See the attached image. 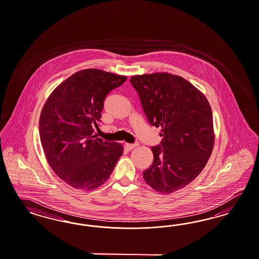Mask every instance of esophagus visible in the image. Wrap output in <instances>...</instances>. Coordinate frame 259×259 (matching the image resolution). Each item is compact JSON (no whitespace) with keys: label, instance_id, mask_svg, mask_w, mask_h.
Wrapping results in <instances>:
<instances>
[{"label":"esophagus","instance_id":"34e87169","mask_svg":"<svg viewBox=\"0 0 259 259\" xmlns=\"http://www.w3.org/2000/svg\"><path fill=\"white\" fill-rule=\"evenodd\" d=\"M137 146H138V143H137V142L134 144H125V148H126L128 151H132V150H134V148H136Z\"/></svg>","mask_w":259,"mask_h":259}]
</instances>
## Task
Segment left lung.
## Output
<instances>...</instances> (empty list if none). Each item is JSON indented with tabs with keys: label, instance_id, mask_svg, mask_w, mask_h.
Instances as JSON below:
<instances>
[{
	"label": "left lung",
	"instance_id": "left-lung-1",
	"mask_svg": "<svg viewBox=\"0 0 259 259\" xmlns=\"http://www.w3.org/2000/svg\"><path fill=\"white\" fill-rule=\"evenodd\" d=\"M151 125L161 126L153 164L143 178L155 191L172 193L195 180L210 157L213 118L208 101L189 81L168 73L131 77Z\"/></svg>",
	"mask_w": 259,
	"mask_h": 259
}]
</instances>
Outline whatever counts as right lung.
Here are the masks:
<instances>
[{"mask_svg":"<svg viewBox=\"0 0 259 259\" xmlns=\"http://www.w3.org/2000/svg\"><path fill=\"white\" fill-rule=\"evenodd\" d=\"M126 80L98 69L68 77L49 97L39 120L40 140L51 168L76 189L103 185L123 154V147L94 135L107 94Z\"/></svg>","mask_w":259,"mask_h":259,"instance_id":"obj_1","label":"right lung"}]
</instances>
